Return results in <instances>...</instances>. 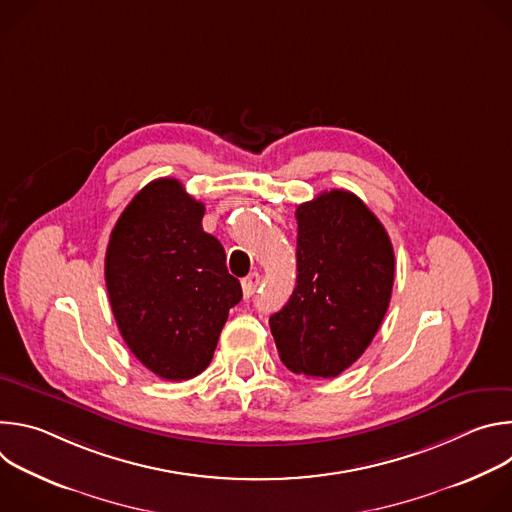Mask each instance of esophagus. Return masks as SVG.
Here are the masks:
<instances>
[{
    "instance_id": "1",
    "label": "esophagus",
    "mask_w": 512,
    "mask_h": 512,
    "mask_svg": "<svg viewBox=\"0 0 512 512\" xmlns=\"http://www.w3.org/2000/svg\"><path fill=\"white\" fill-rule=\"evenodd\" d=\"M259 283H261V275H259V273L247 275V277L241 281V285H243V296H245V298H251V296L255 294V291H257Z\"/></svg>"
}]
</instances>
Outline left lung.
Instances as JSON below:
<instances>
[{"label":"left lung","mask_w":512,"mask_h":512,"mask_svg":"<svg viewBox=\"0 0 512 512\" xmlns=\"http://www.w3.org/2000/svg\"><path fill=\"white\" fill-rule=\"evenodd\" d=\"M298 277L269 318L281 362L332 379L375 338L393 291L395 255L379 218L348 190L322 192L296 208Z\"/></svg>","instance_id":"8db88e82"}]
</instances>
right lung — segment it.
<instances>
[{
    "instance_id": "1",
    "label": "right lung",
    "mask_w": 512,
    "mask_h": 512,
    "mask_svg": "<svg viewBox=\"0 0 512 512\" xmlns=\"http://www.w3.org/2000/svg\"><path fill=\"white\" fill-rule=\"evenodd\" d=\"M204 204L176 178L143 186L121 212L105 255L117 328L154 375L186 381L212 360L243 298L223 245L202 231Z\"/></svg>"
}]
</instances>
